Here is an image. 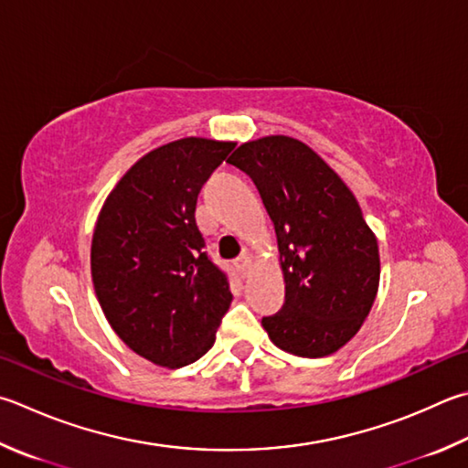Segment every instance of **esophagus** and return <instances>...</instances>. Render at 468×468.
<instances>
[{
	"label": "esophagus",
	"instance_id": "34e87169",
	"mask_svg": "<svg viewBox=\"0 0 468 468\" xmlns=\"http://www.w3.org/2000/svg\"><path fill=\"white\" fill-rule=\"evenodd\" d=\"M235 268L237 270H239V274H248V271H250V268H251V258L250 256H241L239 260H237L235 261Z\"/></svg>",
	"mask_w": 468,
	"mask_h": 468
}]
</instances>
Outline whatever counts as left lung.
<instances>
[{
    "label": "left lung",
    "mask_w": 468,
    "mask_h": 468,
    "mask_svg": "<svg viewBox=\"0 0 468 468\" xmlns=\"http://www.w3.org/2000/svg\"><path fill=\"white\" fill-rule=\"evenodd\" d=\"M229 164L258 186L276 229L284 307L263 317L271 344L323 358L358 334L378 292L372 229L346 182L303 141L270 134L233 151Z\"/></svg>",
    "instance_id": "left-lung-1"
}]
</instances>
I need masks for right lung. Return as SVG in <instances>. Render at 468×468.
Instances as JSON below:
<instances>
[{
  "label": "right lung",
  "instance_id": "add662e5",
  "mask_svg": "<svg viewBox=\"0 0 468 468\" xmlns=\"http://www.w3.org/2000/svg\"><path fill=\"white\" fill-rule=\"evenodd\" d=\"M233 141L186 137L145 153L101 205L91 282L114 334L164 368L205 356L231 304L227 276L207 258L198 192Z\"/></svg>",
  "mask_w": 468,
  "mask_h": 468
}]
</instances>
